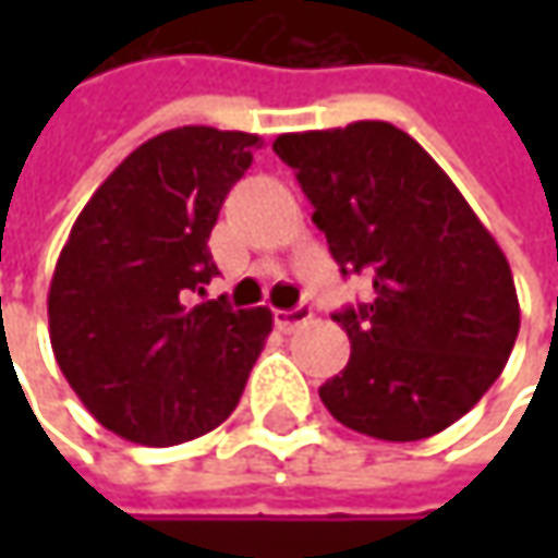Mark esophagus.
Segmentation results:
<instances>
[{
	"label": "esophagus",
	"instance_id": "esophagus-1",
	"mask_svg": "<svg viewBox=\"0 0 558 558\" xmlns=\"http://www.w3.org/2000/svg\"><path fill=\"white\" fill-rule=\"evenodd\" d=\"M276 326L282 329V332H294L298 326H304L307 319H311V307L307 304H301V307H294V311H276Z\"/></svg>",
	"mask_w": 558,
	"mask_h": 558
}]
</instances>
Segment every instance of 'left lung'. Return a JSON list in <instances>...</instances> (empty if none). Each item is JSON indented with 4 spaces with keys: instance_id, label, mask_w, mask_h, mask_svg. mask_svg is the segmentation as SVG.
<instances>
[{
    "instance_id": "1",
    "label": "left lung",
    "mask_w": 558,
    "mask_h": 558,
    "mask_svg": "<svg viewBox=\"0 0 558 558\" xmlns=\"http://www.w3.org/2000/svg\"><path fill=\"white\" fill-rule=\"evenodd\" d=\"M272 151L298 173L341 272H373V301L332 316L351 360L319 388L326 410L378 440L438 435L497 381L519 335L497 239L395 123L286 133Z\"/></svg>"
}]
</instances>
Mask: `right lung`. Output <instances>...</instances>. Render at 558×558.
<instances>
[{"instance_id": "right-lung-1", "label": "right lung", "mask_w": 558, "mask_h": 558, "mask_svg": "<svg viewBox=\"0 0 558 558\" xmlns=\"http://www.w3.org/2000/svg\"><path fill=\"white\" fill-rule=\"evenodd\" d=\"M254 133L180 126L142 142L80 210L49 286L68 385L120 438L173 447L217 428L272 332L267 307L192 304L217 276L210 229Z\"/></svg>"}]
</instances>
